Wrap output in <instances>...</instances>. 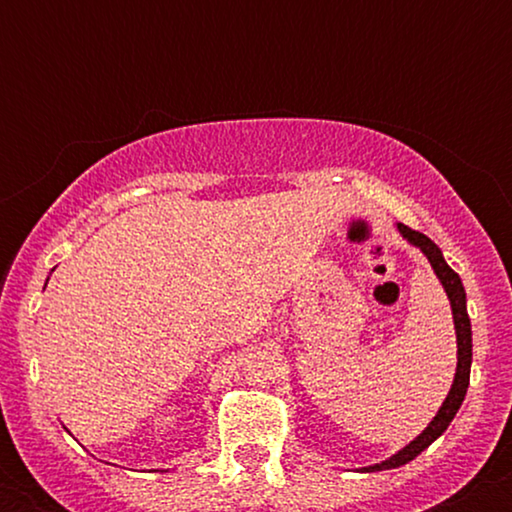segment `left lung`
<instances>
[{"label":"left lung","instance_id":"8db88e82","mask_svg":"<svg viewBox=\"0 0 512 512\" xmlns=\"http://www.w3.org/2000/svg\"><path fill=\"white\" fill-rule=\"evenodd\" d=\"M397 231L402 233V238L407 243L419 248L426 255V260L431 262L433 272H436L438 281L443 284L445 296L450 301V310H452V322H455V337H457V368H455V380H452L448 397L445 402L440 404L438 414L433 416V421L428 424L424 431L419 433L409 445H404L402 450L395 452L392 457L387 460L378 462V464H370V467H361V472H383V469H397L402 464H407L419 457L433 440L443 436L448 431L450 421L455 419V414L460 411L464 395H467V387H469V370H472V322H469L467 315V293H464L462 279L455 269H450V264L445 262L443 252L431 238L424 236L419 231H411L409 226L404 223H397Z\"/></svg>","mask_w":512,"mask_h":512}]
</instances>
